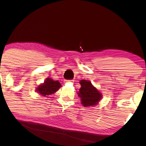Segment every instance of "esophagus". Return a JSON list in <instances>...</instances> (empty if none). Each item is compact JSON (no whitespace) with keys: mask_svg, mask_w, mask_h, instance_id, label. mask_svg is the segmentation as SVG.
Here are the masks:
<instances>
[{"mask_svg":"<svg viewBox=\"0 0 146 146\" xmlns=\"http://www.w3.org/2000/svg\"><path fill=\"white\" fill-rule=\"evenodd\" d=\"M68 81H73V80H65V82H68Z\"/></svg>","mask_w":146,"mask_h":146,"instance_id":"34e87169","label":"esophagus"}]
</instances>
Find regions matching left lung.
Returning <instances> with one entry per match:
<instances>
[{
  "label": "left lung",
  "mask_w": 146,
  "mask_h": 146,
  "mask_svg": "<svg viewBox=\"0 0 146 146\" xmlns=\"http://www.w3.org/2000/svg\"><path fill=\"white\" fill-rule=\"evenodd\" d=\"M80 84L78 96L81 98V104L84 107L96 105L102 98L101 93L88 80H80Z\"/></svg>",
  "instance_id": "8db88e82"
}]
</instances>
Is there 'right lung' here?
Here are the masks:
<instances>
[{
    "instance_id": "right-lung-1",
    "label": "right lung",
    "mask_w": 146,
    "mask_h": 146,
    "mask_svg": "<svg viewBox=\"0 0 146 146\" xmlns=\"http://www.w3.org/2000/svg\"><path fill=\"white\" fill-rule=\"evenodd\" d=\"M61 86H62L61 84L57 80L54 81L51 78H47L44 81V83L41 84L37 88V91L42 96L46 97V95L53 94L54 93L56 92L59 87H61Z\"/></svg>"
}]
</instances>
